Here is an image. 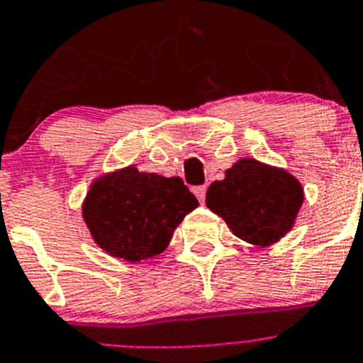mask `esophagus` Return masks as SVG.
Segmentation results:
<instances>
[{
    "label": "esophagus",
    "mask_w": 363,
    "mask_h": 363,
    "mask_svg": "<svg viewBox=\"0 0 363 363\" xmlns=\"http://www.w3.org/2000/svg\"><path fill=\"white\" fill-rule=\"evenodd\" d=\"M194 194L201 203H204V199H206V186H197V188H194Z\"/></svg>",
    "instance_id": "obj_1"
}]
</instances>
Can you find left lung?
Segmentation results:
<instances>
[{"label": "left lung", "mask_w": 363, "mask_h": 363, "mask_svg": "<svg viewBox=\"0 0 363 363\" xmlns=\"http://www.w3.org/2000/svg\"><path fill=\"white\" fill-rule=\"evenodd\" d=\"M301 204V182L256 159L238 160L206 191V206L225 219L234 235L257 247H270L289 234Z\"/></svg>", "instance_id": "left-lung-1"}]
</instances>
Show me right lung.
<instances>
[{
    "label": "right lung",
    "mask_w": 363,
    "mask_h": 363,
    "mask_svg": "<svg viewBox=\"0 0 363 363\" xmlns=\"http://www.w3.org/2000/svg\"><path fill=\"white\" fill-rule=\"evenodd\" d=\"M197 206L182 179L128 166L91 184L82 213L104 252L140 263L166 250L175 228Z\"/></svg>",
    "instance_id": "add662e5"
}]
</instances>
